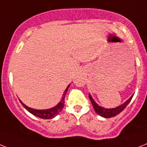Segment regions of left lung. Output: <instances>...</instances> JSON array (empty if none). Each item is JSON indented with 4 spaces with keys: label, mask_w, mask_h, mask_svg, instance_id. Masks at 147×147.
<instances>
[{
    "label": "left lung",
    "mask_w": 147,
    "mask_h": 147,
    "mask_svg": "<svg viewBox=\"0 0 147 147\" xmlns=\"http://www.w3.org/2000/svg\"><path fill=\"white\" fill-rule=\"evenodd\" d=\"M133 96L134 95H132L126 102H124L123 104L119 106L118 107H115V108L113 109H105L103 108V107H100V106L94 100V99L92 98V96H90V94H89V98H90V102H91V103H92L93 108L94 109L95 112H96L98 115H100L102 117H104V118H111V117H114L115 116V115H118V114H119L121 112H122V111L125 109V107H127V104L129 103L130 101L131 100Z\"/></svg>",
    "instance_id": "1"
}]
</instances>
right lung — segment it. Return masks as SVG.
I'll return each mask as SVG.
<instances>
[{"label":"right lung","instance_id":"obj_1","mask_svg":"<svg viewBox=\"0 0 147 147\" xmlns=\"http://www.w3.org/2000/svg\"><path fill=\"white\" fill-rule=\"evenodd\" d=\"M70 84H69L66 89L65 90L64 93L63 94V96H62V99L60 102L58 103V104L56 106V107H53V108L48 109H41V110H39V109H32L30 107H27L26 105H25L22 101L20 100V102L22 103V105L23 106V107L26 109V110L28 111L29 113H32V115H35V116L40 118V119H51L54 118L55 116H57L58 114H59L60 112L63 109V107H64V100H65V94L67 93V90L69 89V87Z\"/></svg>","mask_w":147,"mask_h":147}]
</instances>
